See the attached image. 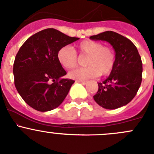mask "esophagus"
Instances as JSON below:
<instances>
[{
    "mask_svg": "<svg viewBox=\"0 0 154 154\" xmlns=\"http://www.w3.org/2000/svg\"><path fill=\"white\" fill-rule=\"evenodd\" d=\"M77 83H81L82 85H86L87 83H88V81H77Z\"/></svg>",
    "mask_w": 154,
    "mask_h": 154,
    "instance_id": "1",
    "label": "esophagus"
}]
</instances>
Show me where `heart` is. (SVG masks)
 I'll return each mask as SVG.
<instances>
[{"mask_svg": "<svg viewBox=\"0 0 154 154\" xmlns=\"http://www.w3.org/2000/svg\"><path fill=\"white\" fill-rule=\"evenodd\" d=\"M80 55L88 56L86 68H77L68 73L70 78L77 81H84L100 75L110 74L116 64V57L114 50L103 46L99 42L86 40L77 46ZM59 63L66 69H71L77 65V54L69 47H63L57 53Z\"/></svg>", "mask_w": 154, "mask_h": 154, "instance_id": "1", "label": "heart"}]
</instances>
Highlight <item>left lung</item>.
I'll list each match as a JSON object with an SVG mask.
<instances>
[{
	"mask_svg": "<svg viewBox=\"0 0 154 154\" xmlns=\"http://www.w3.org/2000/svg\"><path fill=\"white\" fill-rule=\"evenodd\" d=\"M90 39L109 42L116 57L109 76L102 83H97L94 101L107 109L125 106L136 96L142 83V63L137 48L130 39L113 31L91 35Z\"/></svg>",
	"mask_w": 154,
	"mask_h": 154,
	"instance_id": "obj_1",
	"label": "left lung"
}]
</instances>
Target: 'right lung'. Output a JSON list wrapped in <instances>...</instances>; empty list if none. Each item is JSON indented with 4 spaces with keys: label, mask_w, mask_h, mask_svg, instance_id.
Segmentation results:
<instances>
[{
    "label": "right lung",
    "mask_w": 154,
    "mask_h": 154,
    "mask_svg": "<svg viewBox=\"0 0 154 154\" xmlns=\"http://www.w3.org/2000/svg\"><path fill=\"white\" fill-rule=\"evenodd\" d=\"M78 39L48 28L32 35L20 48L13 65L15 86L29 106L48 112L63 103L74 80L63 78L66 71L57 53Z\"/></svg>",
    "instance_id": "add662e5"
}]
</instances>
